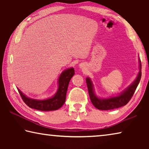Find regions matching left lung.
Segmentation results:
<instances>
[{
  "mask_svg": "<svg viewBox=\"0 0 149 149\" xmlns=\"http://www.w3.org/2000/svg\"><path fill=\"white\" fill-rule=\"evenodd\" d=\"M139 62V72L137 78L132 85H130L127 89L123 91V92L117 97H112L107 98V99H100V98L97 97L94 92L92 81L89 77L86 78V83L90 99L95 108L101 110H109L122 107L127 104L128 102L132 98L141 80V63L140 59Z\"/></svg>",
  "mask_w": 149,
  "mask_h": 149,
  "instance_id": "obj_1",
  "label": "left lung"
}]
</instances>
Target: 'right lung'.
<instances>
[{
  "label": "right lung",
  "instance_id": "right-lung-1",
  "mask_svg": "<svg viewBox=\"0 0 149 149\" xmlns=\"http://www.w3.org/2000/svg\"><path fill=\"white\" fill-rule=\"evenodd\" d=\"M75 70L73 68H70L64 70L60 74L58 79V88L57 92L53 97L45 100H37L30 99L22 93L17 89L20 96L24 102L31 108L41 111L56 110L62 107L64 104L66 97V93L70 81L74 76Z\"/></svg>",
  "mask_w": 149,
  "mask_h": 149
}]
</instances>
